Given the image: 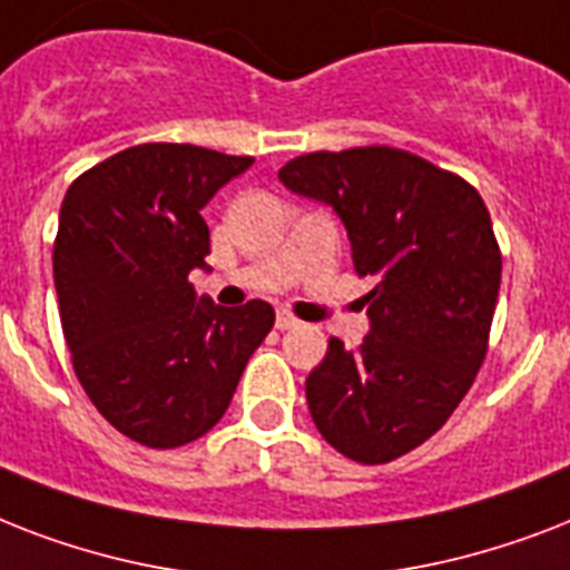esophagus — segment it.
Segmentation results:
<instances>
[{"label":"esophagus","mask_w":570,"mask_h":570,"mask_svg":"<svg viewBox=\"0 0 570 570\" xmlns=\"http://www.w3.org/2000/svg\"><path fill=\"white\" fill-rule=\"evenodd\" d=\"M275 325H277V331H293V328H298V325H302V322L295 320L293 313H286V311H277V316H275Z\"/></svg>","instance_id":"obj_1"}]
</instances>
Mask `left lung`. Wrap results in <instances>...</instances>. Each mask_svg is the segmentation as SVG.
I'll use <instances>...</instances> for the list:
<instances>
[{
	"label": "left lung",
	"instance_id": "left-lung-1",
	"mask_svg": "<svg viewBox=\"0 0 570 570\" xmlns=\"http://www.w3.org/2000/svg\"><path fill=\"white\" fill-rule=\"evenodd\" d=\"M346 224L370 334L337 337L307 375L320 434L361 464H387L441 429L485 361L503 257L479 191L396 147L295 156L277 171Z\"/></svg>",
	"mask_w": 570,
	"mask_h": 570
}]
</instances>
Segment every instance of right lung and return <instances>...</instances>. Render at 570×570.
Masks as SVG:
<instances>
[{"instance_id":"right-lung-1","label":"right lung","mask_w":570,"mask_h":570,"mask_svg":"<svg viewBox=\"0 0 570 570\" xmlns=\"http://www.w3.org/2000/svg\"><path fill=\"white\" fill-rule=\"evenodd\" d=\"M250 156L138 145L67 189L52 248L58 313L79 384L120 434L150 450L197 441L224 416L275 325L272 304L197 298L204 209Z\"/></svg>"}]
</instances>
